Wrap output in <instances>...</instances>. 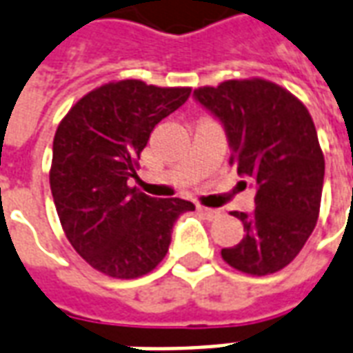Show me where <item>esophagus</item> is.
I'll return each instance as SVG.
<instances>
[{
  "label": "esophagus",
  "mask_w": 353,
  "mask_h": 353,
  "mask_svg": "<svg viewBox=\"0 0 353 353\" xmlns=\"http://www.w3.org/2000/svg\"><path fill=\"white\" fill-rule=\"evenodd\" d=\"M196 210L200 211V215L205 216L208 221H215V219L221 216V211L219 210H211V208H203V205H198Z\"/></svg>",
  "instance_id": "1"
}]
</instances>
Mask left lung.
Here are the masks:
<instances>
[{"label": "left lung", "mask_w": 353, "mask_h": 353, "mask_svg": "<svg viewBox=\"0 0 353 353\" xmlns=\"http://www.w3.org/2000/svg\"><path fill=\"white\" fill-rule=\"evenodd\" d=\"M194 97L223 121L239 176L256 185L250 215L232 211L245 236L223 260L247 275H271L299 254L322 202L323 153L307 106L263 78L203 85Z\"/></svg>", "instance_id": "obj_1"}]
</instances>
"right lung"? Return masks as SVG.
<instances>
[{
	"instance_id": "1",
	"label": "right lung",
	"mask_w": 353,
	"mask_h": 353,
	"mask_svg": "<svg viewBox=\"0 0 353 353\" xmlns=\"http://www.w3.org/2000/svg\"><path fill=\"white\" fill-rule=\"evenodd\" d=\"M189 95L190 88L108 82L57 125L52 196L65 236L93 270L114 279L148 275L166 256L177 216L194 210L181 198L157 200L127 185L151 130Z\"/></svg>"
}]
</instances>
